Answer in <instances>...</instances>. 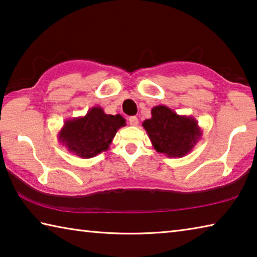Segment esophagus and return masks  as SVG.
Masks as SVG:
<instances>
[{
	"mask_svg": "<svg viewBox=\"0 0 257 257\" xmlns=\"http://www.w3.org/2000/svg\"><path fill=\"white\" fill-rule=\"evenodd\" d=\"M130 125H138V118L137 116H130L128 119Z\"/></svg>",
	"mask_w": 257,
	"mask_h": 257,
	"instance_id": "esophagus-1",
	"label": "esophagus"
}]
</instances>
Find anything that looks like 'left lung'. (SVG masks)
<instances>
[{
    "instance_id": "8db88e82",
    "label": "left lung",
    "mask_w": 257,
    "mask_h": 257,
    "mask_svg": "<svg viewBox=\"0 0 257 257\" xmlns=\"http://www.w3.org/2000/svg\"><path fill=\"white\" fill-rule=\"evenodd\" d=\"M152 118L143 122L152 146L169 158H182L190 153L201 139L203 132L197 120L179 115L165 105L152 108Z\"/></svg>"
}]
</instances>
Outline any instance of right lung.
Segmentation results:
<instances>
[{
    "label": "right lung",
    "instance_id": "right-lung-1",
    "mask_svg": "<svg viewBox=\"0 0 257 257\" xmlns=\"http://www.w3.org/2000/svg\"><path fill=\"white\" fill-rule=\"evenodd\" d=\"M125 120L120 114H106L101 106H93L84 116L68 119L58 134L59 142L70 153L90 159L105 152Z\"/></svg>",
    "mask_w": 257,
    "mask_h": 257
}]
</instances>
